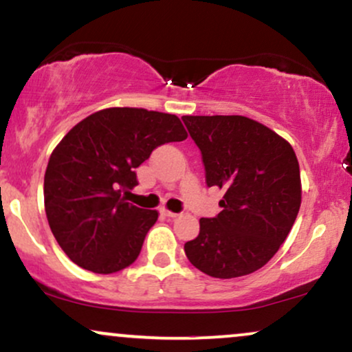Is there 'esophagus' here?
Instances as JSON below:
<instances>
[{
	"instance_id": "obj_1",
	"label": "esophagus",
	"mask_w": 352,
	"mask_h": 352,
	"mask_svg": "<svg viewBox=\"0 0 352 352\" xmlns=\"http://www.w3.org/2000/svg\"><path fill=\"white\" fill-rule=\"evenodd\" d=\"M161 214H163V216H166V217H177V214L176 212H171V210H168V209H161Z\"/></svg>"
}]
</instances>
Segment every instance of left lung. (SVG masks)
<instances>
[{
	"mask_svg": "<svg viewBox=\"0 0 352 352\" xmlns=\"http://www.w3.org/2000/svg\"><path fill=\"white\" fill-rule=\"evenodd\" d=\"M199 146L206 183L224 189L222 210L199 221L186 257L214 278L254 274L278 252L301 204L300 164L287 140L242 117H183Z\"/></svg>",
	"mask_w": 352,
	"mask_h": 352,
	"instance_id": "1",
	"label": "left lung"
}]
</instances>
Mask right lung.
I'll return each mask as SVG.
<instances>
[{"instance_id": "right-lung-1", "label": "right lung", "mask_w": 352, "mask_h": 352, "mask_svg": "<svg viewBox=\"0 0 352 352\" xmlns=\"http://www.w3.org/2000/svg\"><path fill=\"white\" fill-rule=\"evenodd\" d=\"M188 138L176 115L113 107L89 115L54 148L44 175L49 227L78 267L109 275L138 258L158 210L126 202L135 168L160 144Z\"/></svg>"}]
</instances>
